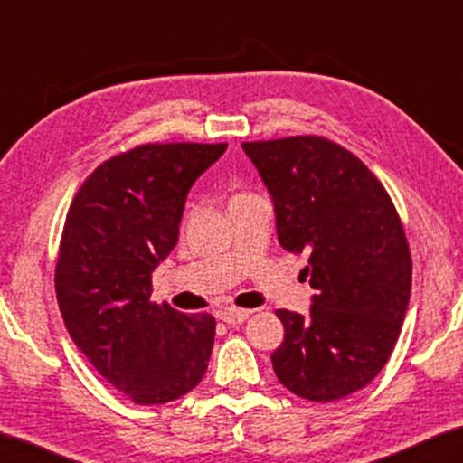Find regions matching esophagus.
Instances as JSON below:
<instances>
[{"label": "esophagus", "instance_id": "obj_1", "mask_svg": "<svg viewBox=\"0 0 463 463\" xmlns=\"http://www.w3.org/2000/svg\"><path fill=\"white\" fill-rule=\"evenodd\" d=\"M252 312L250 309H240V307H225L221 312V318H223L227 325H242V322L249 318Z\"/></svg>", "mask_w": 463, "mask_h": 463}]
</instances>
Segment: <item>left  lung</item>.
<instances>
[{"label": "left lung", "instance_id": "1", "mask_svg": "<svg viewBox=\"0 0 463 463\" xmlns=\"http://www.w3.org/2000/svg\"><path fill=\"white\" fill-rule=\"evenodd\" d=\"M276 208L278 242L307 255L309 316L278 309L271 354L293 394L331 402L363 390L394 350L411 295V252L382 181L325 137L242 143Z\"/></svg>", "mask_w": 463, "mask_h": 463}]
</instances>
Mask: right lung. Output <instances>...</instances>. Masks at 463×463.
<instances>
[{
	"instance_id": "obj_1",
	"label": "right lung",
	"mask_w": 463,
	"mask_h": 463,
	"mask_svg": "<svg viewBox=\"0 0 463 463\" xmlns=\"http://www.w3.org/2000/svg\"><path fill=\"white\" fill-rule=\"evenodd\" d=\"M227 143H147L105 160L75 194L54 271L75 345L137 404L192 392L217 322L151 301V274L179 240L187 192Z\"/></svg>"
}]
</instances>
